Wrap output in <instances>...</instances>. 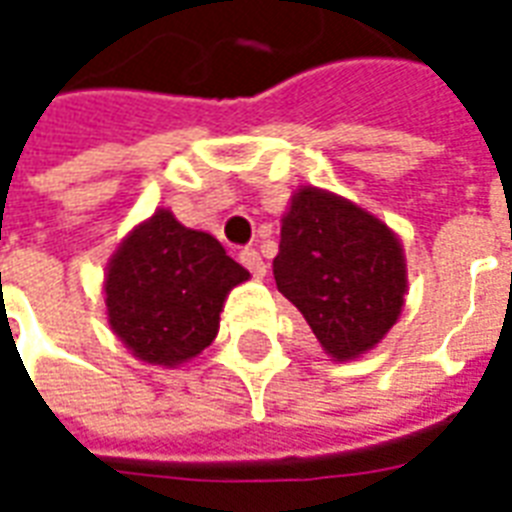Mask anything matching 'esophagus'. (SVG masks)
Instances as JSON below:
<instances>
[{"label":"esophagus","instance_id":"obj_1","mask_svg":"<svg viewBox=\"0 0 512 512\" xmlns=\"http://www.w3.org/2000/svg\"><path fill=\"white\" fill-rule=\"evenodd\" d=\"M238 260H241V263L249 268V274H252L255 279L266 277V260L260 257V252H255V249H241Z\"/></svg>","mask_w":512,"mask_h":512}]
</instances>
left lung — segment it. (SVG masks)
Wrapping results in <instances>:
<instances>
[{"label": "left lung", "instance_id": "1", "mask_svg": "<svg viewBox=\"0 0 512 512\" xmlns=\"http://www.w3.org/2000/svg\"><path fill=\"white\" fill-rule=\"evenodd\" d=\"M274 279L326 354L345 362L370 351L397 321L406 263L376 216L326 191L301 189L282 219Z\"/></svg>", "mask_w": 512, "mask_h": 512}]
</instances>
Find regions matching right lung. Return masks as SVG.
I'll use <instances>...</instances> for the list:
<instances>
[{
  "label": "right lung",
  "mask_w": 512,
  "mask_h": 512,
  "mask_svg": "<svg viewBox=\"0 0 512 512\" xmlns=\"http://www.w3.org/2000/svg\"><path fill=\"white\" fill-rule=\"evenodd\" d=\"M246 277L213 235L158 211L109 263V323L139 359L178 365L213 343L224 299Z\"/></svg>",
  "instance_id": "obj_1"
}]
</instances>
